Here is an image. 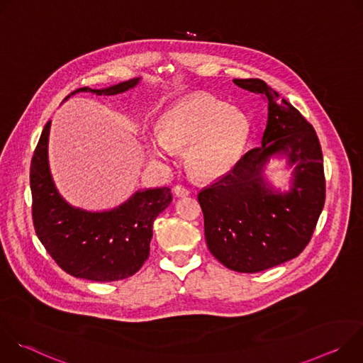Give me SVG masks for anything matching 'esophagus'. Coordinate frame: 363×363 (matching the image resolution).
<instances>
[{"label":"esophagus","instance_id":"obj_1","mask_svg":"<svg viewBox=\"0 0 363 363\" xmlns=\"http://www.w3.org/2000/svg\"><path fill=\"white\" fill-rule=\"evenodd\" d=\"M174 192H175L177 196H186V195H189V189L186 186H184V185H177L174 188Z\"/></svg>","mask_w":363,"mask_h":363}]
</instances>
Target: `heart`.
<instances>
[{
	"label": "heart",
	"mask_w": 363,
	"mask_h": 363,
	"mask_svg": "<svg viewBox=\"0 0 363 363\" xmlns=\"http://www.w3.org/2000/svg\"><path fill=\"white\" fill-rule=\"evenodd\" d=\"M248 119L227 103L208 96L186 97L168 109L158 122V136L147 139L155 158L167 160L169 147H188L189 169L202 178L227 172L248 135Z\"/></svg>",
	"instance_id": "obj_1"
}]
</instances>
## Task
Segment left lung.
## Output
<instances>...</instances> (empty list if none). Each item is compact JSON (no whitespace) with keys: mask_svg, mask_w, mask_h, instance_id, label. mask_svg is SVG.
Instances as JSON below:
<instances>
[{"mask_svg":"<svg viewBox=\"0 0 363 363\" xmlns=\"http://www.w3.org/2000/svg\"><path fill=\"white\" fill-rule=\"evenodd\" d=\"M269 105L262 145L250 149L233 169L198 194L206 245L227 269L258 273L297 257L313 235L325 206L323 155L315 128L260 79H234ZM279 151L295 164V181L274 194L261 178L269 156Z\"/></svg>","mask_w":363,"mask_h":363,"instance_id":"obj_1","label":"left lung"}]
</instances>
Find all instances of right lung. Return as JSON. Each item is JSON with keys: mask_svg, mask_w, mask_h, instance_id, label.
I'll use <instances>...</instances> for the list:
<instances>
[{"mask_svg": "<svg viewBox=\"0 0 363 363\" xmlns=\"http://www.w3.org/2000/svg\"><path fill=\"white\" fill-rule=\"evenodd\" d=\"M138 80L101 90L80 87L72 94H119ZM48 130L50 122L41 132L30 165L31 216L38 240L59 267L74 277L108 283L133 276L149 257L153 221L171 203V189L164 186L136 192L119 208L106 213L72 208L50 177Z\"/></svg>", "mask_w": 363, "mask_h": 363, "instance_id": "right-lung-1", "label": "right lung"}]
</instances>
